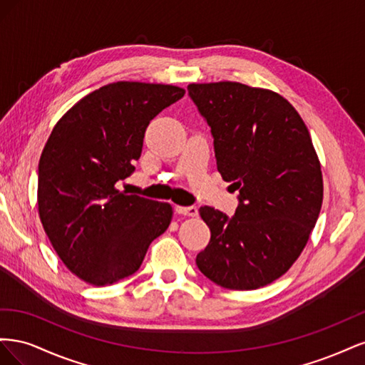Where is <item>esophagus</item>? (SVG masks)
Listing matches in <instances>:
<instances>
[{"label":"esophagus","instance_id":"34e87169","mask_svg":"<svg viewBox=\"0 0 365 365\" xmlns=\"http://www.w3.org/2000/svg\"><path fill=\"white\" fill-rule=\"evenodd\" d=\"M176 213L180 215H184V216H197V208L193 207V205H189V207H181V205H176L175 207Z\"/></svg>","mask_w":365,"mask_h":365}]
</instances>
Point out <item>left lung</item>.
<instances>
[{
    "label": "left lung",
    "mask_w": 365,
    "mask_h": 365,
    "mask_svg": "<svg viewBox=\"0 0 365 365\" xmlns=\"http://www.w3.org/2000/svg\"><path fill=\"white\" fill-rule=\"evenodd\" d=\"M187 91L210 126L217 170L239 190L233 216L200 208L212 236L196 264L222 288H262L292 267L322 210L311 135L277 93L239 82L192 83Z\"/></svg>",
    "instance_id": "1"
}]
</instances>
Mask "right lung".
<instances>
[{"instance_id":"1","label":"right lung","mask_w":365,"mask_h":365,"mask_svg":"<svg viewBox=\"0 0 365 365\" xmlns=\"http://www.w3.org/2000/svg\"><path fill=\"white\" fill-rule=\"evenodd\" d=\"M182 96L172 85L109 83L53 128L38 169L39 217L65 267L86 283L132 275L168 230L169 204L126 195L115 184L134 172L150 120Z\"/></svg>"}]
</instances>
